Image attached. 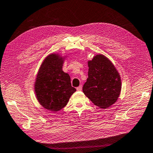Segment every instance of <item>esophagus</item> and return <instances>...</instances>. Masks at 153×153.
<instances>
[{
    "mask_svg": "<svg viewBox=\"0 0 153 153\" xmlns=\"http://www.w3.org/2000/svg\"><path fill=\"white\" fill-rule=\"evenodd\" d=\"M82 85H79V87H77V88H76L77 91H81V90H82Z\"/></svg>",
    "mask_w": 153,
    "mask_h": 153,
    "instance_id": "1",
    "label": "esophagus"
}]
</instances>
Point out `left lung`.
Instances as JSON below:
<instances>
[{"mask_svg":"<svg viewBox=\"0 0 153 153\" xmlns=\"http://www.w3.org/2000/svg\"><path fill=\"white\" fill-rule=\"evenodd\" d=\"M88 64V77L83 85V92L96 106L108 108L120 95V75L110 59L103 54L95 56Z\"/></svg>","mask_w":153,"mask_h":153,"instance_id":"obj_1","label":"left lung"}]
</instances>
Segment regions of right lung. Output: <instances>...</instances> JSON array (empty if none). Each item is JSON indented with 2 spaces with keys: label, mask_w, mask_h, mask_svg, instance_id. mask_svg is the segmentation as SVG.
I'll return each mask as SVG.
<instances>
[{
  "label": "right lung",
  "mask_w": 153,
  "mask_h": 153,
  "mask_svg": "<svg viewBox=\"0 0 153 153\" xmlns=\"http://www.w3.org/2000/svg\"><path fill=\"white\" fill-rule=\"evenodd\" d=\"M65 56L51 53L42 63L34 83L37 100L44 108L56 112L66 105L76 89L70 77L62 70Z\"/></svg>",
  "instance_id": "obj_1"
}]
</instances>
